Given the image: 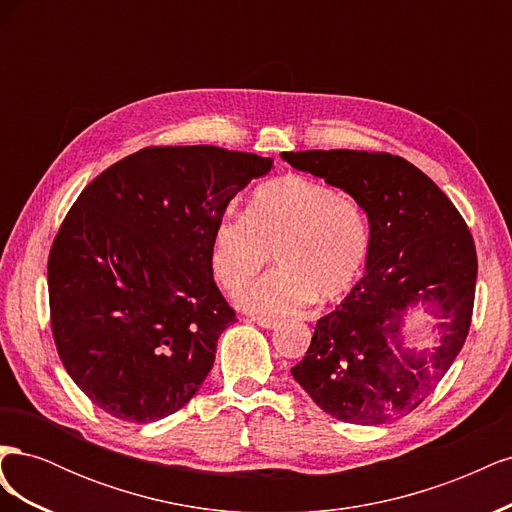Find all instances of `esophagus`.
I'll return each mask as SVG.
<instances>
[{"label":"esophagus","instance_id":"obj_1","mask_svg":"<svg viewBox=\"0 0 512 512\" xmlns=\"http://www.w3.org/2000/svg\"><path fill=\"white\" fill-rule=\"evenodd\" d=\"M252 320L258 324V327H262V329H275L277 324H280V322L273 320V318H252Z\"/></svg>","mask_w":512,"mask_h":512}]
</instances>
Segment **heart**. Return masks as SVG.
<instances>
[{"label": "heart", "mask_w": 512, "mask_h": 512, "mask_svg": "<svg viewBox=\"0 0 512 512\" xmlns=\"http://www.w3.org/2000/svg\"><path fill=\"white\" fill-rule=\"evenodd\" d=\"M371 232L363 207L333 185L282 175L258 185L245 215H226L213 230L211 269L228 292L241 290L267 265L275 267L239 294L250 314H299L316 297L346 294L365 267Z\"/></svg>", "instance_id": "heart-1"}]
</instances>
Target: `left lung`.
<instances>
[{"mask_svg":"<svg viewBox=\"0 0 512 512\" xmlns=\"http://www.w3.org/2000/svg\"><path fill=\"white\" fill-rule=\"evenodd\" d=\"M282 158L350 194L371 232L363 277L316 322L290 374L337 421H395L436 389L468 337L478 271L470 230L438 185L399 156L331 149ZM418 306L437 333L421 349L405 335Z\"/></svg>","mask_w":512,"mask_h":512,"instance_id":"obj_1","label":"left lung"}]
</instances>
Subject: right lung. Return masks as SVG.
<instances>
[{
	"mask_svg": "<svg viewBox=\"0 0 512 512\" xmlns=\"http://www.w3.org/2000/svg\"><path fill=\"white\" fill-rule=\"evenodd\" d=\"M271 168V158L213 145L147 147L76 198L49 256L51 329L98 408L153 423L196 395L237 320L213 282V230Z\"/></svg>",
	"mask_w": 512,
	"mask_h": 512,
	"instance_id": "right-lung-1",
	"label": "right lung"
}]
</instances>
